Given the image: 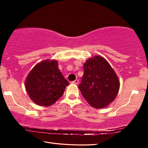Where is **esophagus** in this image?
<instances>
[{
  "instance_id": "esophagus-1",
  "label": "esophagus",
  "mask_w": 148,
  "mask_h": 148,
  "mask_svg": "<svg viewBox=\"0 0 148 148\" xmlns=\"http://www.w3.org/2000/svg\"><path fill=\"white\" fill-rule=\"evenodd\" d=\"M79 83V80L78 79H75L73 82H72V84H77Z\"/></svg>"
}]
</instances>
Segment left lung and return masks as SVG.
Masks as SVG:
<instances>
[{"label":"left lung","mask_w":148,"mask_h":148,"mask_svg":"<svg viewBox=\"0 0 148 148\" xmlns=\"http://www.w3.org/2000/svg\"><path fill=\"white\" fill-rule=\"evenodd\" d=\"M84 73L79 89L89 104L95 108H104L117 96L120 82L108 61L95 56L84 64Z\"/></svg>","instance_id":"1"}]
</instances>
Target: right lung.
<instances>
[{
  "instance_id": "add662e5",
  "label": "right lung",
  "mask_w": 148,
  "mask_h": 148,
  "mask_svg": "<svg viewBox=\"0 0 148 148\" xmlns=\"http://www.w3.org/2000/svg\"><path fill=\"white\" fill-rule=\"evenodd\" d=\"M69 84L58 67L57 60L48 59L32 69L26 77L25 87L34 102L50 106L62 96Z\"/></svg>"
}]
</instances>
